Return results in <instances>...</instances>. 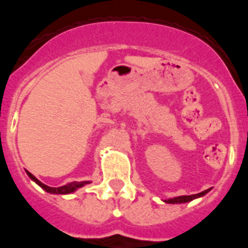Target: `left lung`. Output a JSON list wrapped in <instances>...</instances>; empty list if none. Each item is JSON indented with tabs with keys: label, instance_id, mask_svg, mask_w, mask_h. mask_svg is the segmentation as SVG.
<instances>
[{
	"label": "left lung",
	"instance_id": "8db88e82",
	"mask_svg": "<svg viewBox=\"0 0 248 248\" xmlns=\"http://www.w3.org/2000/svg\"><path fill=\"white\" fill-rule=\"evenodd\" d=\"M210 191L209 190H205V191L200 192V194H195V195H187V196H177V198H174V199H169V200H166L165 202L168 203H184V202H189V201L194 200V199H198V198H201V196H203L205 194H207V192Z\"/></svg>",
	"mask_w": 248,
	"mask_h": 248
}]
</instances>
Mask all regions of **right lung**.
Masks as SVG:
<instances>
[{"label":"right lung","instance_id":"obj_1","mask_svg":"<svg viewBox=\"0 0 248 248\" xmlns=\"http://www.w3.org/2000/svg\"><path fill=\"white\" fill-rule=\"evenodd\" d=\"M27 175L34 181V183L38 184L43 190H46V191L49 192V194H71V192L76 191L77 189H79V187L84 186L85 184H89V181H82V183H77V181H74V183H69L67 184V185L61 186V187H50V186H47L45 185V184L41 183V181H39L37 177H34L31 172L27 171Z\"/></svg>","mask_w":248,"mask_h":248}]
</instances>
